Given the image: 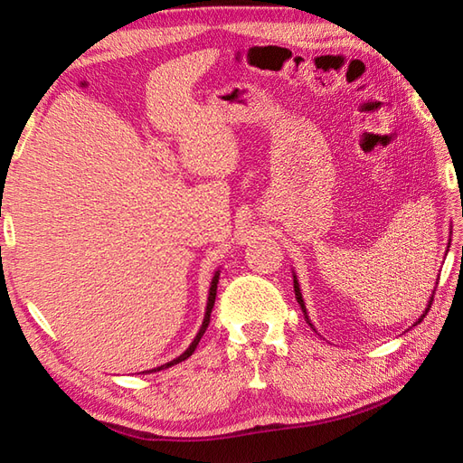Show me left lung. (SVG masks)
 Here are the masks:
<instances>
[{"instance_id": "8db88e82", "label": "left lung", "mask_w": 463, "mask_h": 463, "mask_svg": "<svg viewBox=\"0 0 463 463\" xmlns=\"http://www.w3.org/2000/svg\"><path fill=\"white\" fill-rule=\"evenodd\" d=\"M449 250V249H448ZM294 292H296V300H298V304H300V308H302V312H304V318H307V323L312 326V323H310V318H308V312H307V307H304V298H302V292H300V286H298V278H296V273H294ZM430 302H433V296H430V300H429V304H427V308H425V312H422L420 315V318L417 320V323L414 325H419L422 318L427 317V312H429V308H430Z\"/></svg>"}]
</instances>
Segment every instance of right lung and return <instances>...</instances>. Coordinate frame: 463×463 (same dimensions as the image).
I'll return each instance as SVG.
<instances>
[{
  "instance_id": "right-lung-1",
  "label": "right lung",
  "mask_w": 463,
  "mask_h": 463,
  "mask_svg": "<svg viewBox=\"0 0 463 463\" xmlns=\"http://www.w3.org/2000/svg\"><path fill=\"white\" fill-rule=\"evenodd\" d=\"M218 278H221V271H216L214 273V278H213V281H210V292H208V304H206V312H203V320H202V326H200V331H198V335L194 336V341H192V345L190 347H187L182 355L179 357H175V359H171V362H167L165 365H161V367H155V370H146L148 373H153V372H161V370H165V367H171V365H175V364H179V362H185L187 357H190L194 351H195V347H198V343H200V339H202V335L206 333V328H208V323H210V312H213V308H214V300H216V288H218ZM146 372H143V373H146Z\"/></svg>"
}]
</instances>
